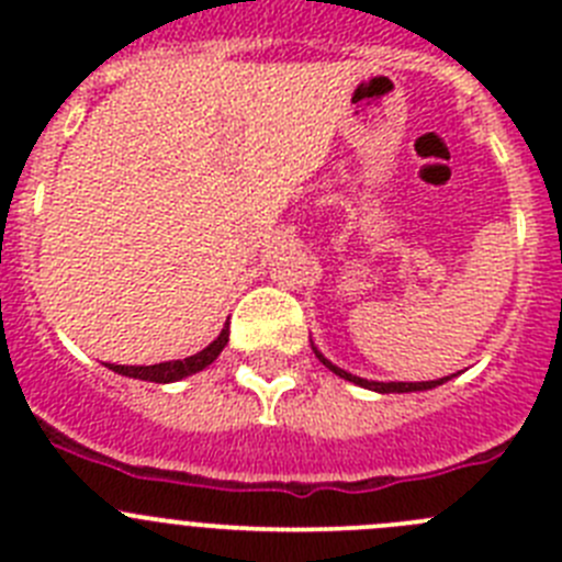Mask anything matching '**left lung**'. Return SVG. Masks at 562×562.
<instances>
[{
	"label": "left lung",
	"instance_id": "1",
	"mask_svg": "<svg viewBox=\"0 0 562 562\" xmlns=\"http://www.w3.org/2000/svg\"><path fill=\"white\" fill-rule=\"evenodd\" d=\"M312 351H315V357L321 362H324L326 369L335 371L337 376H342V380L355 382V385H360V389H369V391H376V394H411V391H430L436 389V385H441V382H448V376H441V380H428V382H376V380H362V376L357 374H349V371L337 369L335 362L326 360L321 351H317V346L312 342Z\"/></svg>",
	"mask_w": 562,
	"mask_h": 562
}]
</instances>
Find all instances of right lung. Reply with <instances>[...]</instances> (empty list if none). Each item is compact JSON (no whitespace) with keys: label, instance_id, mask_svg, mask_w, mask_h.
Wrapping results in <instances>:
<instances>
[{"label":"right lung","instance_id":"right-lung-1","mask_svg":"<svg viewBox=\"0 0 562 562\" xmlns=\"http://www.w3.org/2000/svg\"><path fill=\"white\" fill-rule=\"evenodd\" d=\"M227 340H231V326L225 324V329L220 331V337H216L211 346H205V349L196 351V355L186 357V360H168V362H157V366H114V362H106V366L114 371V374L132 376V380L160 382V385H166V382L186 380V376L207 369V366H211V362L222 355V349L227 346Z\"/></svg>","mask_w":562,"mask_h":562}]
</instances>
